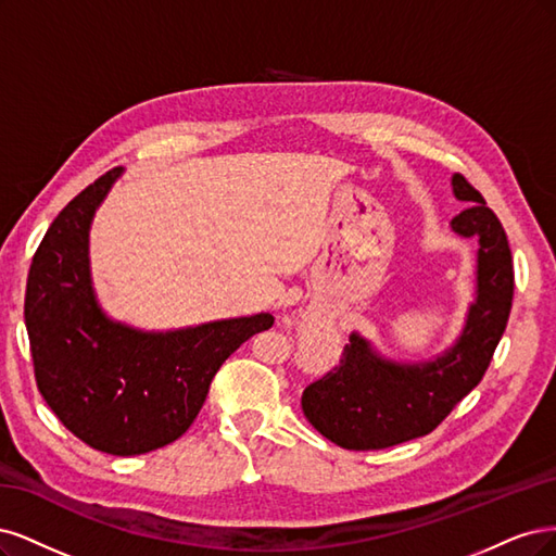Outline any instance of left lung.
I'll return each mask as SVG.
<instances>
[{
  "instance_id": "8db88e82",
  "label": "left lung",
  "mask_w": 556,
  "mask_h": 556,
  "mask_svg": "<svg viewBox=\"0 0 556 556\" xmlns=\"http://www.w3.org/2000/svg\"><path fill=\"white\" fill-rule=\"evenodd\" d=\"M451 185L455 199L469 205L451 228L478 240L467 320L453 346L420 363L390 361L361 332H351L339 365L302 392L314 429L346 451H381L432 432L480 383L506 330L515 289L506 230L459 173Z\"/></svg>"
}]
</instances>
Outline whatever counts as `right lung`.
I'll return each instance as SVG.
<instances>
[{"label":"right lung","instance_id":"right-lung-1","mask_svg":"<svg viewBox=\"0 0 556 556\" xmlns=\"http://www.w3.org/2000/svg\"><path fill=\"white\" fill-rule=\"evenodd\" d=\"M119 175H101L50 224L29 267L25 326L52 414L94 451L129 457L180 439L226 357L275 316L148 332L105 314L89 273V228Z\"/></svg>","mask_w":556,"mask_h":556}]
</instances>
